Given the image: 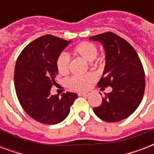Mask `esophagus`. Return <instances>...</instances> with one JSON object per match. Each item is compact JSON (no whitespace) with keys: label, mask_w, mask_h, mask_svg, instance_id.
I'll return each mask as SVG.
<instances>
[{"label":"esophagus","mask_w":154,"mask_h":154,"mask_svg":"<svg viewBox=\"0 0 154 154\" xmlns=\"http://www.w3.org/2000/svg\"><path fill=\"white\" fill-rule=\"evenodd\" d=\"M89 92H81V93H79V96H84V97H88L89 96Z\"/></svg>","instance_id":"34e87169"}]
</instances>
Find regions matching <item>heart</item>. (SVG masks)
Masks as SVG:
<instances>
[{
	"instance_id": "heart-1",
	"label": "heart",
	"mask_w": 154,
	"mask_h": 154,
	"mask_svg": "<svg viewBox=\"0 0 154 154\" xmlns=\"http://www.w3.org/2000/svg\"><path fill=\"white\" fill-rule=\"evenodd\" d=\"M74 54L82 57L88 62H92L97 57L98 54L97 46L94 43L89 41H83L79 43L73 49ZM57 70L60 75H65L69 72L70 69V59L69 57L65 54H61L57 57L56 61ZM94 76L88 74L85 75H75L67 79L66 84L70 89L75 91H84L86 90L89 84L94 81Z\"/></svg>"
}]
</instances>
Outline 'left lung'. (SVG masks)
<instances>
[{
    "mask_svg": "<svg viewBox=\"0 0 154 154\" xmlns=\"http://www.w3.org/2000/svg\"><path fill=\"white\" fill-rule=\"evenodd\" d=\"M90 40L100 41L106 51V66L98 87L113 89L93 111L103 121L119 122L130 116L141 102L145 88L143 65L135 48L115 33L105 32Z\"/></svg>",
    "mask_w": 154,
    "mask_h": 154,
    "instance_id": "1",
    "label": "left lung"
}]
</instances>
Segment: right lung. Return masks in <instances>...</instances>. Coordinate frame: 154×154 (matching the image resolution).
<instances>
[{"mask_svg":"<svg viewBox=\"0 0 154 154\" xmlns=\"http://www.w3.org/2000/svg\"><path fill=\"white\" fill-rule=\"evenodd\" d=\"M70 42L45 35L28 44L16 61L14 80L18 101L29 116L43 124L63 121L78 97L70 92L62 97L50 93L57 84V58Z\"/></svg>","mask_w":154,"mask_h":154,"instance_id":"1","label":"right lung"}]
</instances>
